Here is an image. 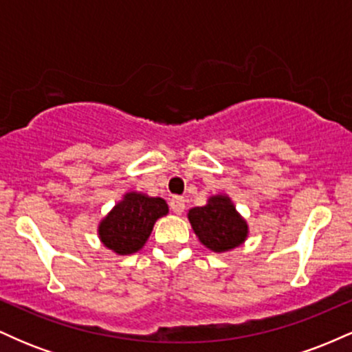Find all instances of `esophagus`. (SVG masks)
I'll return each mask as SVG.
<instances>
[{"instance_id":"obj_1","label":"esophagus","mask_w":352,"mask_h":352,"mask_svg":"<svg viewBox=\"0 0 352 352\" xmlns=\"http://www.w3.org/2000/svg\"><path fill=\"white\" fill-rule=\"evenodd\" d=\"M170 208L173 210V213H177V215L184 213V210H185V199H184V197H172Z\"/></svg>"}]
</instances>
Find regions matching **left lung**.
<instances>
[{"instance_id": "1", "label": "left lung", "mask_w": 352, "mask_h": 352, "mask_svg": "<svg viewBox=\"0 0 352 352\" xmlns=\"http://www.w3.org/2000/svg\"><path fill=\"white\" fill-rule=\"evenodd\" d=\"M188 220L200 243L215 253L230 252L248 236V225L228 195H213L204 207L190 208Z\"/></svg>"}]
</instances>
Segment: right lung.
<instances>
[{"mask_svg":"<svg viewBox=\"0 0 352 352\" xmlns=\"http://www.w3.org/2000/svg\"><path fill=\"white\" fill-rule=\"evenodd\" d=\"M168 205L160 197L127 192L124 199L100 220L98 233L104 246L117 254L139 252L151 236L153 225L167 215Z\"/></svg>","mask_w":352,"mask_h":352,"instance_id":"1","label":"right lung"}]
</instances>
